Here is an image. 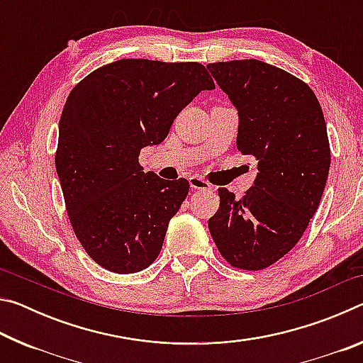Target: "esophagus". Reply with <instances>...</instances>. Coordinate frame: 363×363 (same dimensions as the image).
Listing matches in <instances>:
<instances>
[{
    "label": "esophagus",
    "instance_id": "obj_1",
    "mask_svg": "<svg viewBox=\"0 0 363 363\" xmlns=\"http://www.w3.org/2000/svg\"><path fill=\"white\" fill-rule=\"evenodd\" d=\"M189 184H190V189H192V190H206V189L211 187L210 182L205 181L201 176H190Z\"/></svg>",
    "mask_w": 363,
    "mask_h": 363
}]
</instances>
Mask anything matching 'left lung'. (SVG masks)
Listing matches in <instances>:
<instances>
[{"instance_id": "8db88e82", "label": "left lung", "mask_w": 363, "mask_h": 363, "mask_svg": "<svg viewBox=\"0 0 363 363\" xmlns=\"http://www.w3.org/2000/svg\"><path fill=\"white\" fill-rule=\"evenodd\" d=\"M238 112L237 149L257 160L243 199L220 187L208 229L227 261L261 270L285 256L317 211L330 169L327 125L315 94L256 59L208 64Z\"/></svg>"}]
</instances>
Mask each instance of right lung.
<instances>
[{"mask_svg":"<svg viewBox=\"0 0 363 363\" xmlns=\"http://www.w3.org/2000/svg\"><path fill=\"white\" fill-rule=\"evenodd\" d=\"M211 89L201 64L147 59L104 65L72 89L56 169L75 235L104 269L134 274L157 259L189 182L144 173L139 153L163 143L177 113Z\"/></svg>","mask_w":363,"mask_h":363,"instance_id":"add662e5","label":"right lung"}]
</instances>
